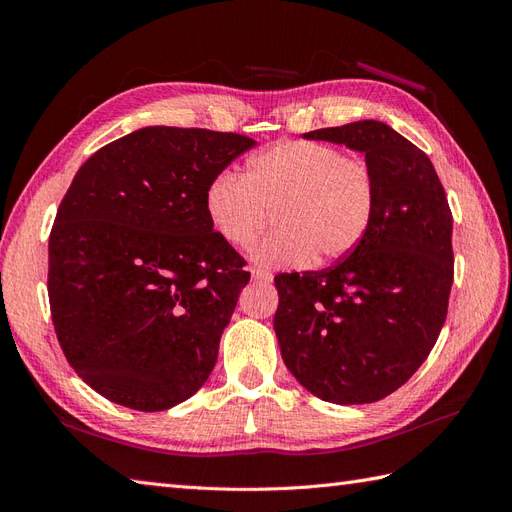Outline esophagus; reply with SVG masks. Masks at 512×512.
Wrapping results in <instances>:
<instances>
[{"label":"esophagus","mask_w":512,"mask_h":512,"mask_svg":"<svg viewBox=\"0 0 512 512\" xmlns=\"http://www.w3.org/2000/svg\"><path fill=\"white\" fill-rule=\"evenodd\" d=\"M252 277L256 282H271L273 280V273L267 271V269H260V267H254L252 269Z\"/></svg>","instance_id":"34e87169"}]
</instances>
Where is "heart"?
<instances>
[{"label": "heart", "mask_w": 512, "mask_h": 512, "mask_svg": "<svg viewBox=\"0 0 512 512\" xmlns=\"http://www.w3.org/2000/svg\"><path fill=\"white\" fill-rule=\"evenodd\" d=\"M205 211L211 228L235 247L250 245L273 211L280 228L252 247L254 260L327 265L352 254L374 224L378 177L361 156L290 138L256 153L245 175H215L205 192Z\"/></svg>", "instance_id": "b5f03b06"}]
</instances>
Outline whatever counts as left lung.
I'll list each match as a JSON object with an SVG mask.
<instances>
[{
  "label": "left lung",
  "instance_id": "8db88e82",
  "mask_svg": "<svg viewBox=\"0 0 512 512\" xmlns=\"http://www.w3.org/2000/svg\"><path fill=\"white\" fill-rule=\"evenodd\" d=\"M305 138L363 151L378 177V211L337 265L275 277L273 329L309 393L371 404L406 384L438 342L455 275L453 213L431 160L386 123L354 121Z\"/></svg>",
  "mask_w": 512,
  "mask_h": 512
}]
</instances>
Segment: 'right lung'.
Wrapping results in <instances>:
<instances>
[{"label": "right lung", "mask_w": 512, "mask_h": 512, "mask_svg": "<svg viewBox=\"0 0 512 512\" xmlns=\"http://www.w3.org/2000/svg\"><path fill=\"white\" fill-rule=\"evenodd\" d=\"M254 145L151 126L74 175L49 237L51 316L72 369L108 401L158 412L207 382L250 273L211 228L205 192Z\"/></svg>", "instance_id": "add662e5"}]
</instances>
